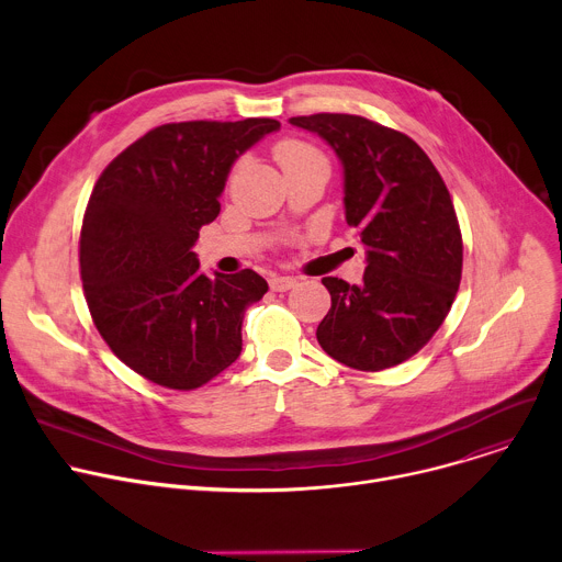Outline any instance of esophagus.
<instances>
[{"label": "esophagus", "mask_w": 562, "mask_h": 562, "mask_svg": "<svg viewBox=\"0 0 562 562\" xmlns=\"http://www.w3.org/2000/svg\"><path fill=\"white\" fill-rule=\"evenodd\" d=\"M295 284H297V280H295V278H291V276H273V278L269 280L271 291H278V293L289 291V289H293Z\"/></svg>", "instance_id": "34e87169"}]
</instances>
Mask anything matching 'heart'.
<instances>
[{"label": "heart", "instance_id": "b5f03b06", "mask_svg": "<svg viewBox=\"0 0 562 562\" xmlns=\"http://www.w3.org/2000/svg\"><path fill=\"white\" fill-rule=\"evenodd\" d=\"M276 159L284 173L295 171V169H306V167L327 169V159L323 153H319L315 146H311L302 139H293V137L276 144Z\"/></svg>", "mask_w": 562, "mask_h": 562}]
</instances>
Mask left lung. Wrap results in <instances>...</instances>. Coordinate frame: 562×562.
Here are the masks:
<instances>
[{
  "label": "left lung",
  "mask_w": 562,
  "mask_h": 562,
  "mask_svg": "<svg viewBox=\"0 0 562 562\" xmlns=\"http://www.w3.org/2000/svg\"><path fill=\"white\" fill-rule=\"evenodd\" d=\"M323 137L345 169V215L367 247L362 284L323 278L331 308L317 342L358 371L416 356L445 323L462 276L451 195L427 153L405 133L360 115L289 120Z\"/></svg>",
  "instance_id": "left-lung-1"
}]
</instances>
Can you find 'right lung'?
Instances as JSON below:
<instances>
[{
    "label": "right lung",
    "mask_w": 562,
    "mask_h": 562,
    "mask_svg": "<svg viewBox=\"0 0 562 562\" xmlns=\"http://www.w3.org/2000/svg\"><path fill=\"white\" fill-rule=\"evenodd\" d=\"M278 128L269 117L162 124L95 182L79 235L85 297L104 342L142 378L191 391L243 351L245 311L267 280L251 269L209 278L191 249L235 159Z\"/></svg>",
    "instance_id": "obj_1"
}]
</instances>
